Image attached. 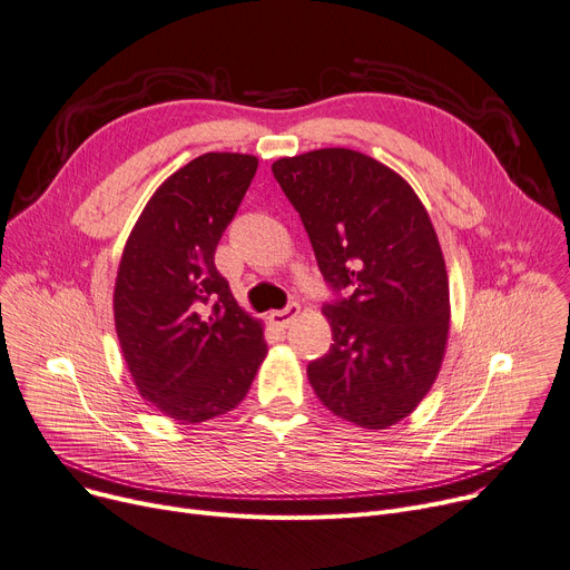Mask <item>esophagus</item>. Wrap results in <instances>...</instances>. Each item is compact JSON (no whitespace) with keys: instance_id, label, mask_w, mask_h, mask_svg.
<instances>
[{"instance_id":"34e87169","label":"esophagus","mask_w":570,"mask_h":570,"mask_svg":"<svg viewBox=\"0 0 570 570\" xmlns=\"http://www.w3.org/2000/svg\"><path fill=\"white\" fill-rule=\"evenodd\" d=\"M297 314H299V307L295 305V302H291V305H286L284 309L273 312V314H271V321H273V325H275V327L284 330V327H288V325L297 318Z\"/></svg>"}]
</instances>
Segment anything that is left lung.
Wrapping results in <instances>:
<instances>
[{"label": "left lung", "mask_w": 570, "mask_h": 570, "mask_svg": "<svg viewBox=\"0 0 570 570\" xmlns=\"http://www.w3.org/2000/svg\"><path fill=\"white\" fill-rule=\"evenodd\" d=\"M273 174L336 295L325 305L334 344L307 366L309 383L341 420L387 429L429 394L446 348L449 282L431 217L396 171L351 148L282 158Z\"/></svg>", "instance_id": "left-lung-1"}]
</instances>
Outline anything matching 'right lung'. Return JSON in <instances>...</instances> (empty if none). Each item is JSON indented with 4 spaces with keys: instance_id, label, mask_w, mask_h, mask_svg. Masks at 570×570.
Instances as JSON below:
<instances>
[{
    "instance_id": "1",
    "label": "right lung",
    "mask_w": 570,
    "mask_h": 570,
    "mask_svg": "<svg viewBox=\"0 0 570 570\" xmlns=\"http://www.w3.org/2000/svg\"><path fill=\"white\" fill-rule=\"evenodd\" d=\"M256 167L243 154L187 163L150 197L121 256L114 323L128 371L139 394L180 424L236 407L268 353L261 323L215 268Z\"/></svg>"
}]
</instances>
